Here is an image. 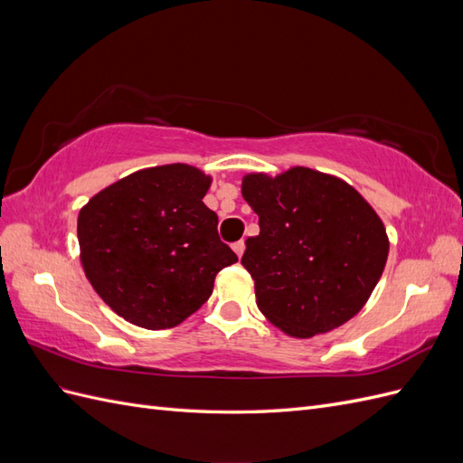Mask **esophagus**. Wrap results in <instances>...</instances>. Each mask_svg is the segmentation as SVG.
I'll return each mask as SVG.
<instances>
[{"label": "esophagus", "instance_id": "obj_1", "mask_svg": "<svg viewBox=\"0 0 463 463\" xmlns=\"http://www.w3.org/2000/svg\"><path fill=\"white\" fill-rule=\"evenodd\" d=\"M233 250H235V255L241 259L243 253H245V241H243V240H241V241H235V243H233Z\"/></svg>", "mask_w": 463, "mask_h": 463}]
</instances>
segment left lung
<instances>
[{
  "instance_id": "obj_1",
  "label": "left lung",
  "mask_w": 463,
  "mask_h": 463,
  "mask_svg": "<svg viewBox=\"0 0 463 463\" xmlns=\"http://www.w3.org/2000/svg\"><path fill=\"white\" fill-rule=\"evenodd\" d=\"M243 199L259 216L241 264L260 313L293 338L342 326L367 303L388 259L383 220L344 179L311 167L249 174Z\"/></svg>"
}]
</instances>
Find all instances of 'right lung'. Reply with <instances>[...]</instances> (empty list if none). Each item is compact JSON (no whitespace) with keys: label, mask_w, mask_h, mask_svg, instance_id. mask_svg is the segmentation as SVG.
I'll use <instances>...</instances> for the list:
<instances>
[{"label":"right lung","mask_w":463,"mask_h":463,"mask_svg":"<svg viewBox=\"0 0 463 463\" xmlns=\"http://www.w3.org/2000/svg\"><path fill=\"white\" fill-rule=\"evenodd\" d=\"M210 175L187 164L138 170L80 208V262L98 296L131 325L164 330L201 309L237 262L203 199Z\"/></svg>","instance_id":"obj_1"}]
</instances>
